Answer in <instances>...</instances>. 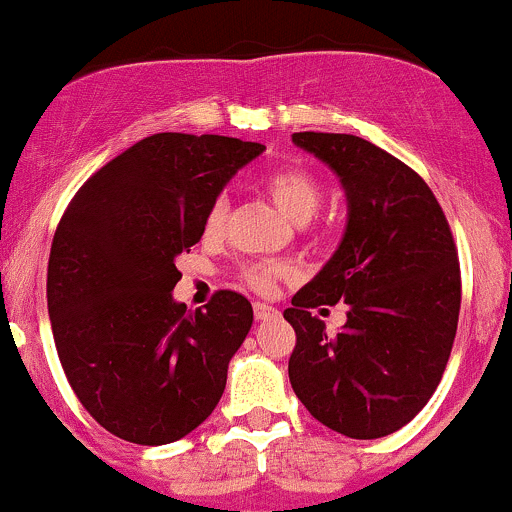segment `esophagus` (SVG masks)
Listing matches in <instances>:
<instances>
[{
  "instance_id": "1",
  "label": "esophagus",
  "mask_w": 512,
  "mask_h": 512,
  "mask_svg": "<svg viewBox=\"0 0 512 512\" xmlns=\"http://www.w3.org/2000/svg\"><path fill=\"white\" fill-rule=\"evenodd\" d=\"M254 317L258 321L273 319V317H278V309L271 307V304H266V302H254Z\"/></svg>"
}]
</instances>
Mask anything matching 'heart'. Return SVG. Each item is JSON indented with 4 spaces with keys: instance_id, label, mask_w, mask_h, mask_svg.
Listing matches in <instances>:
<instances>
[{
    "instance_id": "b5f03b06",
    "label": "heart",
    "mask_w": 512,
    "mask_h": 512,
    "mask_svg": "<svg viewBox=\"0 0 512 512\" xmlns=\"http://www.w3.org/2000/svg\"><path fill=\"white\" fill-rule=\"evenodd\" d=\"M261 188L292 222H297V225H304V222L312 220V217L321 210L326 198L324 183H321L312 171L304 169V166L292 164L268 171V174L263 176ZM227 208L229 205L225 195L212 200L203 225L208 237H217V234L225 229ZM283 273L285 268L278 266V263H249V266L241 268V280H244L251 290L268 292Z\"/></svg>"
}]
</instances>
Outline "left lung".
I'll return each instance as SVG.
<instances>
[{
	"label": "left lung",
	"instance_id": "1",
	"mask_svg": "<svg viewBox=\"0 0 512 512\" xmlns=\"http://www.w3.org/2000/svg\"><path fill=\"white\" fill-rule=\"evenodd\" d=\"M292 142L341 176L348 225L341 246L283 317L295 329L290 384L336 433L375 440L404 428L442 380L455 343L462 275L457 246L428 183L372 142L295 132ZM346 301L329 337L311 309Z\"/></svg>",
	"mask_w": 512,
	"mask_h": 512
}]
</instances>
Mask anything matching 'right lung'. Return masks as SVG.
Instances as JSON below:
<instances>
[{"label":"right lung","instance_id":"obj_1","mask_svg":"<svg viewBox=\"0 0 512 512\" xmlns=\"http://www.w3.org/2000/svg\"><path fill=\"white\" fill-rule=\"evenodd\" d=\"M263 149L157 132L89 176L62 212L48 261L55 348L77 399L116 438L181 440L225 392L254 309L217 290L186 312L171 297L176 256L198 244L212 200Z\"/></svg>","mask_w":512,"mask_h":512}]
</instances>
